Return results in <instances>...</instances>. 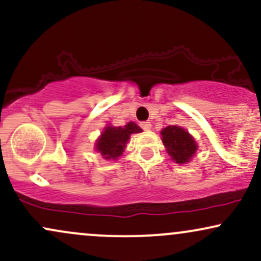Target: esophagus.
Masks as SVG:
<instances>
[{"mask_svg": "<svg viewBox=\"0 0 261 261\" xmlns=\"http://www.w3.org/2000/svg\"><path fill=\"white\" fill-rule=\"evenodd\" d=\"M141 127L143 128V130L145 131H148V130H151L152 128V125H151V122H148V121H145V122H141Z\"/></svg>", "mask_w": 261, "mask_h": 261, "instance_id": "esophagus-1", "label": "esophagus"}]
</instances>
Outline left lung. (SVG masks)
<instances>
[{
    "label": "left lung",
    "mask_w": 261,
    "mask_h": 261,
    "mask_svg": "<svg viewBox=\"0 0 261 261\" xmlns=\"http://www.w3.org/2000/svg\"><path fill=\"white\" fill-rule=\"evenodd\" d=\"M161 135L164 147L175 163L185 164L195 155L197 143L185 128L169 125L161 131Z\"/></svg>",
    "instance_id": "left-lung-1"
}]
</instances>
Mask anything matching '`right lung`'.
<instances>
[{
	"mask_svg": "<svg viewBox=\"0 0 261 261\" xmlns=\"http://www.w3.org/2000/svg\"><path fill=\"white\" fill-rule=\"evenodd\" d=\"M139 133H142V128L133 121L127 122L125 126L115 127L108 125L95 142V149L106 160H116L124 152L131 135Z\"/></svg>",
	"mask_w": 261,
	"mask_h": 261,
	"instance_id": "1",
	"label": "right lung"
}]
</instances>
